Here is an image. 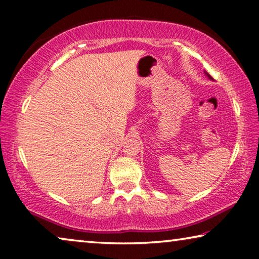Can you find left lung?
I'll return each instance as SVG.
<instances>
[{
    "label": "left lung",
    "instance_id": "obj_1",
    "mask_svg": "<svg viewBox=\"0 0 259 259\" xmlns=\"http://www.w3.org/2000/svg\"><path fill=\"white\" fill-rule=\"evenodd\" d=\"M207 76H208V77H211V76H210V75H208V74H207Z\"/></svg>",
    "mask_w": 259,
    "mask_h": 259
}]
</instances>
